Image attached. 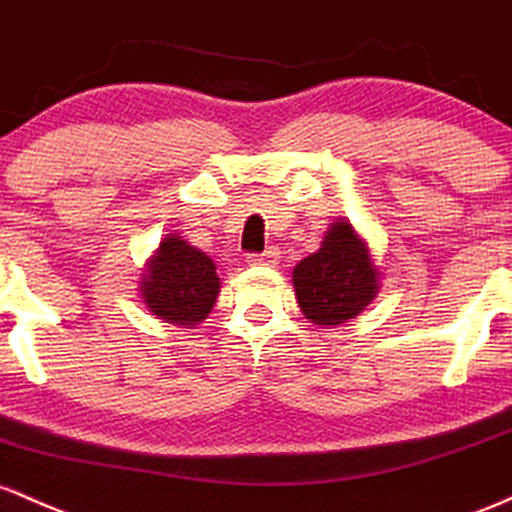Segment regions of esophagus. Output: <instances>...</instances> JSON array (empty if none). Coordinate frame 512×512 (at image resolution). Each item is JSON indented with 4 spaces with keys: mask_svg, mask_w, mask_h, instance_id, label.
<instances>
[{
    "mask_svg": "<svg viewBox=\"0 0 512 512\" xmlns=\"http://www.w3.org/2000/svg\"><path fill=\"white\" fill-rule=\"evenodd\" d=\"M251 266H275L278 263V249H266L263 254H249Z\"/></svg>",
    "mask_w": 512,
    "mask_h": 512,
    "instance_id": "obj_1",
    "label": "esophagus"
}]
</instances>
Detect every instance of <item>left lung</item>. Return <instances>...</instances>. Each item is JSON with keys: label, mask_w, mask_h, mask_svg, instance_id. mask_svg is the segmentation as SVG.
Listing matches in <instances>:
<instances>
[{"label": "left lung", "mask_w": 512, "mask_h": 512, "mask_svg": "<svg viewBox=\"0 0 512 512\" xmlns=\"http://www.w3.org/2000/svg\"><path fill=\"white\" fill-rule=\"evenodd\" d=\"M292 285L304 317L319 326H338L358 317L377 295V268L355 229L336 222L317 254L297 263Z\"/></svg>", "instance_id": "8db88e82"}]
</instances>
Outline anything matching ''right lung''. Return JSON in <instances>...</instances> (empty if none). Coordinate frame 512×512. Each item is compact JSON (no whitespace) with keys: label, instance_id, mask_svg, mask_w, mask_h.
Returning a JSON list of instances; mask_svg holds the SVG:
<instances>
[{"label":"right lung","instance_id":"right-lung-1","mask_svg":"<svg viewBox=\"0 0 512 512\" xmlns=\"http://www.w3.org/2000/svg\"><path fill=\"white\" fill-rule=\"evenodd\" d=\"M220 292L215 263L181 237H166L149 261L142 297L149 312L169 324L191 329L210 314Z\"/></svg>","mask_w":512,"mask_h":512}]
</instances>
